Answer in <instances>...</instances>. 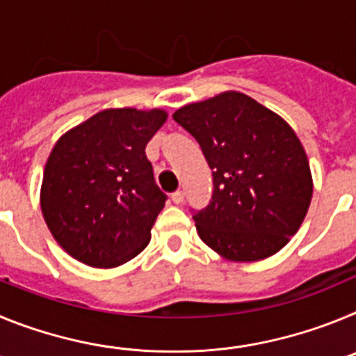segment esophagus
I'll return each mask as SVG.
<instances>
[{"instance_id":"obj_1","label":"esophagus","mask_w":356,"mask_h":356,"mask_svg":"<svg viewBox=\"0 0 356 356\" xmlns=\"http://www.w3.org/2000/svg\"><path fill=\"white\" fill-rule=\"evenodd\" d=\"M172 201H175L176 205H181V203H184V200H185V193L184 191H176L175 194H172Z\"/></svg>"}]
</instances>
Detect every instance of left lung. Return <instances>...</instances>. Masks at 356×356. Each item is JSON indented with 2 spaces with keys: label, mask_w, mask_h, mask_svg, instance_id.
I'll list each match as a JSON object with an SVG mask.
<instances>
[{
  "label": "left lung",
  "mask_w": 356,
  "mask_h": 356,
  "mask_svg": "<svg viewBox=\"0 0 356 356\" xmlns=\"http://www.w3.org/2000/svg\"><path fill=\"white\" fill-rule=\"evenodd\" d=\"M212 169L210 205L194 216L197 235L232 262L278 253L300 229L314 181L307 153L284 118L237 90L172 114Z\"/></svg>",
  "instance_id": "left-lung-1"
}]
</instances>
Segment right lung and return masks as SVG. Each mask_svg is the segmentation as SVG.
<instances>
[{
  "instance_id": "1",
  "label": "right lung",
  "mask_w": 356,
  "mask_h": 356,
  "mask_svg": "<svg viewBox=\"0 0 356 356\" xmlns=\"http://www.w3.org/2000/svg\"><path fill=\"white\" fill-rule=\"evenodd\" d=\"M165 121L162 108H106L56 140L44 168L40 209L72 259L110 269L149 244L168 196L144 149Z\"/></svg>"
}]
</instances>
